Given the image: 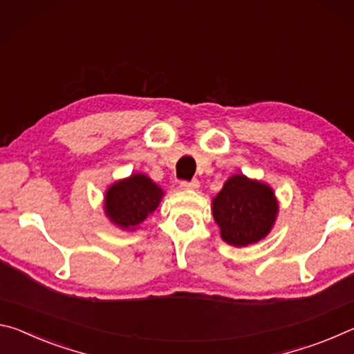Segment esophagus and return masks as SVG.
Listing matches in <instances>:
<instances>
[{
	"mask_svg": "<svg viewBox=\"0 0 354 354\" xmlns=\"http://www.w3.org/2000/svg\"><path fill=\"white\" fill-rule=\"evenodd\" d=\"M180 187L183 189H198L199 188V180H198V178H193V180H183L180 183Z\"/></svg>",
	"mask_w": 354,
	"mask_h": 354,
	"instance_id": "esophagus-1",
	"label": "esophagus"
}]
</instances>
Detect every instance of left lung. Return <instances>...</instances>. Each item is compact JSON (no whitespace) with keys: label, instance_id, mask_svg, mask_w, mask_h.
<instances>
[{"label":"left lung","instance_id":"left-lung-1","mask_svg":"<svg viewBox=\"0 0 354 354\" xmlns=\"http://www.w3.org/2000/svg\"><path fill=\"white\" fill-rule=\"evenodd\" d=\"M277 213V202L268 185L234 176L213 199V216L224 241L234 246L257 243L268 234Z\"/></svg>","mask_w":354,"mask_h":354}]
</instances>
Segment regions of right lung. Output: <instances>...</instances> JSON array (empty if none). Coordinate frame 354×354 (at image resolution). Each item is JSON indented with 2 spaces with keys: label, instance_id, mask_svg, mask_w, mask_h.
Returning <instances> with one entry per match:
<instances>
[{
  "label": "right lung",
  "instance_id": "right-lung-1",
  "mask_svg": "<svg viewBox=\"0 0 354 354\" xmlns=\"http://www.w3.org/2000/svg\"><path fill=\"white\" fill-rule=\"evenodd\" d=\"M163 196L149 177L133 174L130 178L114 183L106 191L105 210L109 219L120 227H135L152 213Z\"/></svg>",
  "mask_w": 354,
  "mask_h": 354
}]
</instances>
